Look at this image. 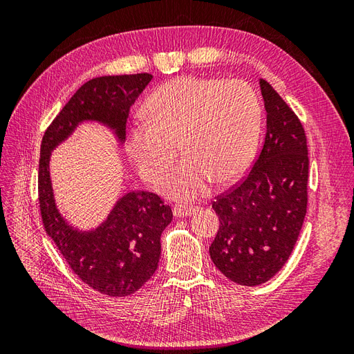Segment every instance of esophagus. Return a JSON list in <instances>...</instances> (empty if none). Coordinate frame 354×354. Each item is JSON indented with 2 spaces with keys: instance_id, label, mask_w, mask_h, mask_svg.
Masks as SVG:
<instances>
[{
  "instance_id": "34e87169",
  "label": "esophagus",
  "mask_w": 354,
  "mask_h": 354,
  "mask_svg": "<svg viewBox=\"0 0 354 354\" xmlns=\"http://www.w3.org/2000/svg\"><path fill=\"white\" fill-rule=\"evenodd\" d=\"M199 208L194 207V205H181V203H176L173 207V214L174 217H187L192 216V214H195Z\"/></svg>"
}]
</instances>
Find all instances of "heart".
<instances>
[{"label": "heart", "mask_w": 354, "mask_h": 354, "mask_svg": "<svg viewBox=\"0 0 354 354\" xmlns=\"http://www.w3.org/2000/svg\"><path fill=\"white\" fill-rule=\"evenodd\" d=\"M147 116L128 128V151L147 181L160 177L164 195L190 201L205 195L212 180L229 183L252 162L261 128V104L243 81L177 78L156 88L146 102Z\"/></svg>", "instance_id": "obj_1"}]
</instances>
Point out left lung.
Here are the masks:
<instances>
[{
    "label": "left lung",
    "instance_id": "1",
    "mask_svg": "<svg viewBox=\"0 0 354 354\" xmlns=\"http://www.w3.org/2000/svg\"><path fill=\"white\" fill-rule=\"evenodd\" d=\"M267 112L264 145L251 171L217 196L220 220L209 246L217 269L245 286L267 282L291 255L307 211L308 152L303 124L260 80Z\"/></svg>",
    "mask_w": 354,
    "mask_h": 354
}]
</instances>
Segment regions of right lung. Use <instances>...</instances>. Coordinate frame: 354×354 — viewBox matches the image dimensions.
<instances>
[{
    "mask_svg": "<svg viewBox=\"0 0 354 354\" xmlns=\"http://www.w3.org/2000/svg\"><path fill=\"white\" fill-rule=\"evenodd\" d=\"M152 81L151 73L100 77L85 82L53 120L41 142L38 202L46 233L72 272L94 291L127 297L140 289L158 269L160 234L173 211L152 192H130L109 217L91 232L72 229L59 214L50 180V153L82 121H97L125 140L130 108Z\"/></svg>",
    "mask_w": 354,
    "mask_h": 354,
    "instance_id": "obj_1",
    "label": "right lung"
}]
</instances>
